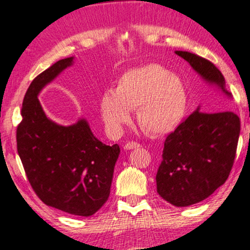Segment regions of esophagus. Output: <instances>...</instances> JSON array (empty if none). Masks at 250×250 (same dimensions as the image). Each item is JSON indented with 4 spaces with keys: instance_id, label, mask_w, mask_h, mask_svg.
Listing matches in <instances>:
<instances>
[{
    "instance_id": "1",
    "label": "esophagus",
    "mask_w": 250,
    "mask_h": 250,
    "mask_svg": "<svg viewBox=\"0 0 250 250\" xmlns=\"http://www.w3.org/2000/svg\"><path fill=\"white\" fill-rule=\"evenodd\" d=\"M140 146V144L135 143V142H128L127 144H125V150H131V149H136Z\"/></svg>"
}]
</instances>
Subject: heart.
<instances>
[{"instance_id": "1", "label": "heart", "mask_w": 250, "mask_h": 250, "mask_svg": "<svg viewBox=\"0 0 250 250\" xmlns=\"http://www.w3.org/2000/svg\"><path fill=\"white\" fill-rule=\"evenodd\" d=\"M188 96L178 78L155 64L131 68L120 78L115 92L102 94L100 112L106 128L114 136L131 122V110L149 134L167 135L182 123Z\"/></svg>"}]
</instances>
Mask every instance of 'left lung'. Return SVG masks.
<instances>
[{"label": "left lung", "mask_w": 250, "mask_h": 250, "mask_svg": "<svg viewBox=\"0 0 250 250\" xmlns=\"http://www.w3.org/2000/svg\"><path fill=\"white\" fill-rule=\"evenodd\" d=\"M174 53L185 59L207 85L231 99L225 78L214 64L188 51ZM200 110L198 106L167 137L156 174L158 194L177 207L191 206L208 198L225 184L235 158L239 116L228 110Z\"/></svg>", "instance_id": "left-lung-1"}]
</instances>
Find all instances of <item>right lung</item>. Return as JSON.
<instances>
[{
	"label": "right lung",
	"instance_id": "1",
	"mask_svg": "<svg viewBox=\"0 0 250 250\" xmlns=\"http://www.w3.org/2000/svg\"><path fill=\"white\" fill-rule=\"evenodd\" d=\"M73 64L74 57L58 60L29 86L17 127V151L30 184L45 205L91 216L109 197L120 146L98 140L83 117L70 125L52 121L38 99L45 86Z\"/></svg>",
	"mask_w": 250,
	"mask_h": 250
}]
</instances>
